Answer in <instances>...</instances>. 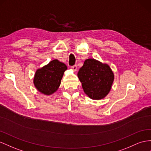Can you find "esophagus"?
<instances>
[{"label": "esophagus", "instance_id": "obj_1", "mask_svg": "<svg viewBox=\"0 0 151 151\" xmlns=\"http://www.w3.org/2000/svg\"><path fill=\"white\" fill-rule=\"evenodd\" d=\"M72 68L73 69V70H74V72H76L77 70V67L76 65H74V66H72Z\"/></svg>", "mask_w": 151, "mask_h": 151}]
</instances>
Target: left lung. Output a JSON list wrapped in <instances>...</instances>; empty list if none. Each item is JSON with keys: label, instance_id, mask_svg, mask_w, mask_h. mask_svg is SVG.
Masks as SVG:
<instances>
[{"label": "left lung", "instance_id": "left-lung-1", "mask_svg": "<svg viewBox=\"0 0 151 151\" xmlns=\"http://www.w3.org/2000/svg\"><path fill=\"white\" fill-rule=\"evenodd\" d=\"M77 76L84 93L93 100H100L107 96L114 79L109 65L92 58L84 61Z\"/></svg>", "mask_w": 151, "mask_h": 151}]
</instances>
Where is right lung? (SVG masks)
<instances>
[{"mask_svg": "<svg viewBox=\"0 0 151 151\" xmlns=\"http://www.w3.org/2000/svg\"><path fill=\"white\" fill-rule=\"evenodd\" d=\"M67 69L66 65L58 60L51 61L35 72L34 78L35 87L44 95H52L58 89L63 73Z\"/></svg>", "mask_w": 151, "mask_h": 151, "instance_id": "obj_1", "label": "right lung"}]
</instances>
